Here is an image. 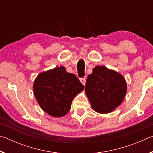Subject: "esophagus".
I'll list each match as a JSON object with an SVG mask.
<instances>
[{
  "label": "esophagus",
  "mask_w": 153,
  "mask_h": 153,
  "mask_svg": "<svg viewBox=\"0 0 153 153\" xmlns=\"http://www.w3.org/2000/svg\"><path fill=\"white\" fill-rule=\"evenodd\" d=\"M79 80H80V82H81L82 84L84 85V86H85V84H86V79H85V78H80Z\"/></svg>",
  "instance_id": "obj_1"
}]
</instances>
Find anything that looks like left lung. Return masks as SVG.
Returning <instances> with one entry per match:
<instances>
[{"instance_id": "1", "label": "left lung", "mask_w": 153, "mask_h": 153, "mask_svg": "<svg viewBox=\"0 0 153 153\" xmlns=\"http://www.w3.org/2000/svg\"><path fill=\"white\" fill-rule=\"evenodd\" d=\"M127 83L121 74L105 66H96L87 77L85 92L92 109L101 114L119 107L127 93Z\"/></svg>"}]
</instances>
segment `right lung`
I'll list each match as a JSON object with an SVG mask.
<instances>
[{
  "instance_id": "add662e5",
  "label": "right lung",
  "mask_w": 153,
  "mask_h": 153,
  "mask_svg": "<svg viewBox=\"0 0 153 153\" xmlns=\"http://www.w3.org/2000/svg\"><path fill=\"white\" fill-rule=\"evenodd\" d=\"M84 89L78 78L63 66L41 72L33 84V94L40 107L54 117L65 115L74 97Z\"/></svg>"
}]
</instances>
